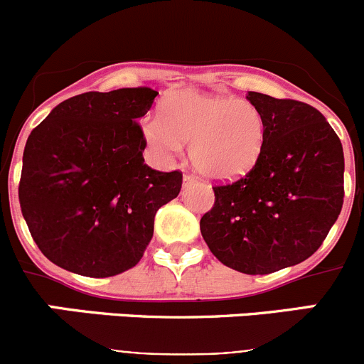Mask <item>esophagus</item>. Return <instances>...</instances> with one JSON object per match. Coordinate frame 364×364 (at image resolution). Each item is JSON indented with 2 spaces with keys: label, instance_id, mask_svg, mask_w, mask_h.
I'll return each instance as SVG.
<instances>
[{
  "label": "esophagus",
  "instance_id": "esophagus-1",
  "mask_svg": "<svg viewBox=\"0 0 364 364\" xmlns=\"http://www.w3.org/2000/svg\"><path fill=\"white\" fill-rule=\"evenodd\" d=\"M192 183H196V178H193L192 174H185V176H183V185L188 186V185H192Z\"/></svg>",
  "mask_w": 364,
  "mask_h": 364
}]
</instances>
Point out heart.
Here are the masks:
<instances>
[{
  "instance_id": "b5f03b06",
  "label": "heart",
  "mask_w": 364,
  "mask_h": 364,
  "mask_svg": "<svg viewBox=\"0 0 364 364\" xmlns=\"http://www.w3.org/2000/svg\"><path fill=\"white\" fill-rule=\"evenodd\" d=\"M160 117L142 123V135L161 160L190 142V160L211 179L247 174L262 155L266 119L252 102L227 95L181 90L161 100Z\"/></svg>"
}]
</instances>
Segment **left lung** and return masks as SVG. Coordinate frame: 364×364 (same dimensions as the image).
I'll return each mask as SVG.
<instances>
[{
	"label": "left lung",
	"instance_id": "left-lung-1",
	"mask_svg": "<svg viewBox=\"0 0 364 364\" xmlns=\"http://www.w3.org/2000/svg\"><path fill=\"white\" fill-rule=\"evenodd\" d=\"M266 119L262 155L247 176L215 185L200 218L213 255L245 274H269L314 255L343 204V148L326 117L291 98L248 91Z\"/></svg>",
	"mask_w": 364,
	"mask_h": 364
}]
</instances>
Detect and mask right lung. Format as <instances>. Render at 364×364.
<instances>
[{
	"instance_id": "right-lung-1",
	"label": "right lung",
	"mask_w": 364,
	"mask_h": 364,
	"mask_svg": "<svg viewBox=\"0 0 364 364\" xmlns=\"http://www.w3.org/2000/svg\"><path fill=\"white\" fill-rule=\"evenodd\" d=\"M159 91H87L61 102L29 134L21 211L40 252L63 269L107 278L130 269L153 237L156 211L181 190L179 171L144 164L139 117Z\"/></svg>"
}]
</instances>
